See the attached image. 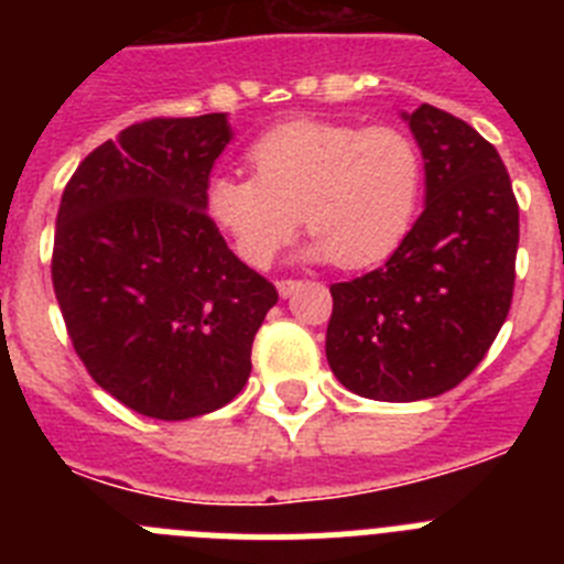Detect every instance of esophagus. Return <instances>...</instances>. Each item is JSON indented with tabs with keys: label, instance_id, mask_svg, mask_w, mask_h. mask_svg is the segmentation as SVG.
<instances>
[{
	"label": "esophagus",
	"instance_id": "34e87169",
	"mask_svg": "<svg viewBox=\"0 0 564 564\" xmlns=\"http://www.w3.org/2000/svg\"><path fill=\"white\" fill-rule=\"evenodd\" d=\"M299 285H302L299 279H282V282H276V291H279V296L288 299V296H291V293L299 291Z\"/></svg>",
	"mask_w": 564,
	"mask_h": 564
}]
</instances>
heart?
Returning a JSON list of instances; mask_svg holds the SVG:
<instances>
[{"label": "heart", "instance_id": "1", "mask_svg": "<svg viewBox=\"0 0 564 564\" xmlns=\"http://www.w3.org/2000/svg\"><path fill=\"white\" fill-rule=\"evenodd\" d=\"M248 154L257 177L214 174L203 194L248 265H271L299 223L313 231L305 257L347 271L390 259L412 231L423 161L401 129L302 118L268 129Z\"/></svg>", "mask_w": 564, "mask_h": 564}]
</instances>
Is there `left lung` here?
<instances>
[{"mask_svg":"<svg viewBox=\"0 0 564 564\" xmlns=\"http://www.w3.org/2000/svg\"><path fill=\"white\" fill-rule=\"evenodd\" d=\"M401 118L423 154V214L383 268L330 285L327 364L350 392L443 395L482 361L514 293L520 208L477 129L421 104Z\"/></svg>","mask_w":564,"mask_h":564,"instance_id":"8db88e82","label":"left lung"}]
</instances>
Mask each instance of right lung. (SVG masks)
Returning <instances> with one entry per match:
<instances>
[{
	"mask_svg": "<svg viewBox=\"0 0 564 564\" xmlns=\"http://www.w3.org/2000/svg\"><path fill=\"white\" fill-rule=\"evenodd\" d=\"M231 138L226 112L134 123L84 158L58 206L53 288L73 347L101 390L158 421L239 395L279 299L203 203Z\"/></svg>",
	"mask_w": 564,
	"mask_h": 564,
	"instance_id": "add662e5",
	"label": "right lung"
}]
</instances>
